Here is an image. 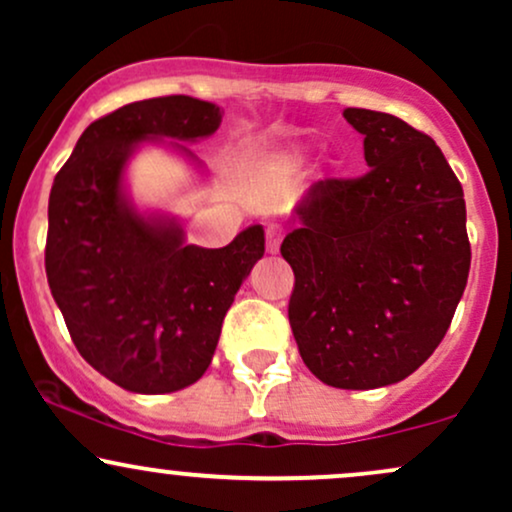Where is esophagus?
Listing matches in <instances>:
<instances>
[{
    "mask_svg": "<svg viewBox=\"0 0 512 512\" xmlns=\"http://www.w3.org/2000/svg\"><path fill=\"white\" fill-rule=\"evenodd\" d=\"M279 245H281V231L276 226H269L267 228V252L269 255H276V252H279Z\"/></svg>",
    "mask_w": 512,
    "mask_h": 512,
    "instance_id": "esophagus-1",
    "label": "esophagus"
}]
</instances>
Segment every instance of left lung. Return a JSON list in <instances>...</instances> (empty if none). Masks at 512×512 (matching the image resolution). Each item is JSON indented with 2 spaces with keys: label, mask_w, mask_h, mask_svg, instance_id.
Returning a JSON list of instances; mask_svg holds the SVG:
<instances>
[{
  "label": "left lung",
  "mask_w": 512,
  "mask_h": 512,
  "mask_svg": "<svg viewBox=\"0 0 512 512\" xmlns=\"http://www.w3.org/2000/svg\"><path fill=\"white\" fill-rule=\"evenodd\" d=\"M368 173L320 180L293 209L281 255L305 366L339 390H375L436 351L467 286L460 180L436 142L395 115L346 108Z\"/></svg>",
  "instance_id": "8db88e82"
}]
</instances>
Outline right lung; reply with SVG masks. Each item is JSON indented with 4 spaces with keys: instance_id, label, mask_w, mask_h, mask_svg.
I'll use <instances>...</instances> for the list:
<instances>
[{
    "instance_id": "obj_1",
    "label": "right lung",
    "mask_w": 512,
    "mask_h": 512,
    "mask_svg": "<svg viewBox=\"0 0 512 512\" xmlns=\"http://www.w3.org/2000/svg\"><path fill=\"white\" fill-rule=\"evenodd\" d=\"M221 125V108L190 96L122 105L91 122L55 175L45 272L79 354L122 390L166 395L209 368L221 322L264 255L260 223L226 248L187 245L178 216L142 211L125 173L144 144L204 163L190 146Z\"/></svg>"
}]
</instances>
